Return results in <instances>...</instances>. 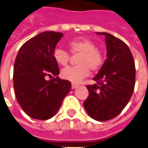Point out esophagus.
<instances>
[{
  "instance_id": "esophagus-1",
  "label": "esophagus",
  "mask_w": 148,
  "mask_h": 148,
  "mask_svg": "<svg viewBox=\"0 0 148 148\" xmlns=\"http://www.w3.org/2000/svg\"><path fill=\"white\" fill-rule=\"evenodd\" d=\"M77 86H78V85L75 84V83H72V85H71V87H72V89L77 88Z\"/></svg>"
}]
</instances>
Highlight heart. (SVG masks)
I'll use <instances>...</instances> for the list:
<instances>
[{
	"label": "heart",
	"instance_id": "b5f03b06",
	"mask_svg": "<svg viewBox=\"0 0 148 148\" xmlns=\"http://www.w3.org/2000/svg\"><path fill=\"white\" fill-rule=\"evenodd\" d=\"M67 46L71 54H78L76 58L77 65L62 71L61 75L64 79L78 83L88 76L90 70L97 71L103 66L104 62L103 53L97 49L96 44L90 39L74 38L68 42ZM53 56L57 63L62 66H66L71 60V54L62 48L54 49Z\"/></svg>",
	"mask_w": 148,
	"mask_h": 148
}]
</instances>
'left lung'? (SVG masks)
<instances>
[{"instance_id": "1", "label": "left lung", "mask_w": 148, "mask_h": 148, "mask_svg": "<svg viewBox=\"0 0 148 148\" xmlns=\"http://www.w3.org/2000/svg\"><path fill=\"white\" fill-rule=\"evenodd\" d=\"M105 36L107 58L94 77L95 84L87 85L89 96L83 103L89 115L97 121L116 117L132 98L135 83V66L127 45L107 33Z\"/></svg>"}]
</instances>
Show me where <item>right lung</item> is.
Returning <instances> with one entry per match:
<instances>
[{
  "instance_id": "right-lung-1",
  "label": "right lung",
  "mask_w": 148,
  "mask_h": 148,
  "mask_svg": "<svg viewBox=\"0 0 148 148\" xmlns=\"http://www.w3.org/2000/svg\"><path fill=\"white\" fill-rule=\"evenodd\" d=\"M62 37V33L42 32L24 43L15 59L13 86L16 100L35 119L52 118L71 90V82L58 77L59 68L53 56ZM53 76L52 79L46 80Z\"/></svg>"
}]
</instances>
